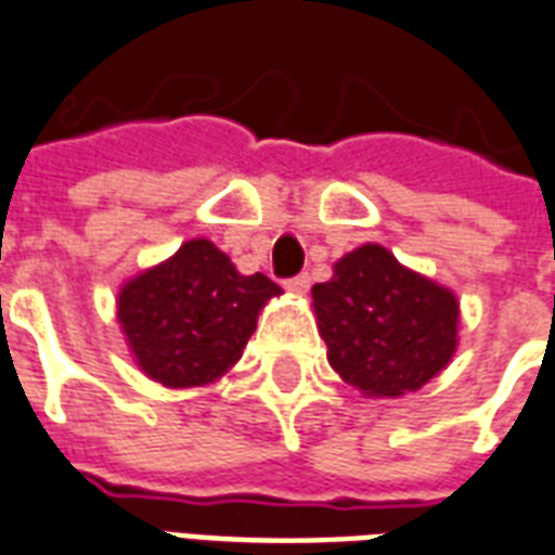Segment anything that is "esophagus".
<instances>
[{"label":"esophagus","instance_id":"esophagus-1","mask_svg":"<svg viewBox=\"0 0 555 555\" xmlns=\"http://www.w3.org/2000/svg\"><path fill=\"white\" fill-rule=\"evenodd\" d=\"M285 287H287V291H291V294L306 296V294H308V287H311V279H308V273H299V276L287 279Z\"/></svg>","mask_w":555,"mask_h":555}]
</instances>
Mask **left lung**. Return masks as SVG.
Returning <instances> with one entry per match:
<instances>
[{
    "label": "left lung",
    "instance_id": "left-lung-1",
    "mask_svg": "<svg viewBox=\"0 0 555 555\" xmlns=\"http://www.w3.org/2000/svg\"><path fill=\"white\" fill-rule=\"evenodd\" d=\"M328 363L366 399H401L446 370L460 344L454 291L361 244L311 287Z\"/></svg>",
    "mask_w": 555,
    "mask_h": 555
}]
</instances>
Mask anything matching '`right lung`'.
Masks as SVG:
<instances>
[{
  "mask_svg": "<svg viewBox=\"0 0 555 555\" xmlns=\"http://www.w3.org/2000/svg\"><path fill=\"white\" fill-rule=\"evenodd\" d=\"M279 294L264 273L244 276L209 238H192L118 287L116 320L147 378L189 390L241 361L261 308Z\"/></svg>",
  "mask_w": 555,
  "mask_h": 555,
  "instance_id": "1",
  "label": "right lung"
}]
</instances>
